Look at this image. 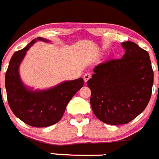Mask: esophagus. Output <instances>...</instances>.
Listing matches in <instances>:
<instances>
[{
    "label": "esophagus",
    "mask_w": 159,
    "mask_h": 159,
    "mask_svg": "<svg viewBox=\"0 0 159 159\" xmlns=\"http://www.w3.org/2000/svg\"><path fill=\"white\" fill-rule=\"evenodd\" d=\"M90 77H91V75H90V73H86L85 75H84V82L87 83V81L89 80V79H90Z\"/></svg>",
    "instance_id": "1"
}]
</instances>
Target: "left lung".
I'll return each instance as SVG.
<instances>
[{
    "instance_id": "1",
    "label": "left lung",
    "mask_w": 159,
    "mask_h": 159,
    "mask_svg": "<svg viewBox=\"0 0 159 159\" xmlns=\"http://www.w3.org/2000/svg\"><path fill=\"white\" fill-rule=\"evenodd\" d=\"M122 46V58L98 64L87 81L93 113L110 125L126 124L138 116L150 101L154 82L148 51L131 41Z\"/></svg>"
}]
</instances>
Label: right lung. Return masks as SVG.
Returning a JSON list of instances; mask_svg holds the SVG:
<instances>
[{
  "instance_id": "right-lung-1",
  "label": "right lung",
  "mask_w": 159,
  "mask_h": 159,
  "mask_svg": "<svg viewBox=\"0 0 159 159\" xmlns=\"http://www.w3.org/2000/svg\"><path fill=\"white\" fill-rule=\"evenodd\" d=\"M37 40L50 42L37 37L14 53L5 74V87L8 105L16 116L30 126L46 127L60 121L69 101L84 85V80L65 81L47 90H33L26 87L20 78L19 66L26 51Z\"/></svg>"
}]
</instances>
